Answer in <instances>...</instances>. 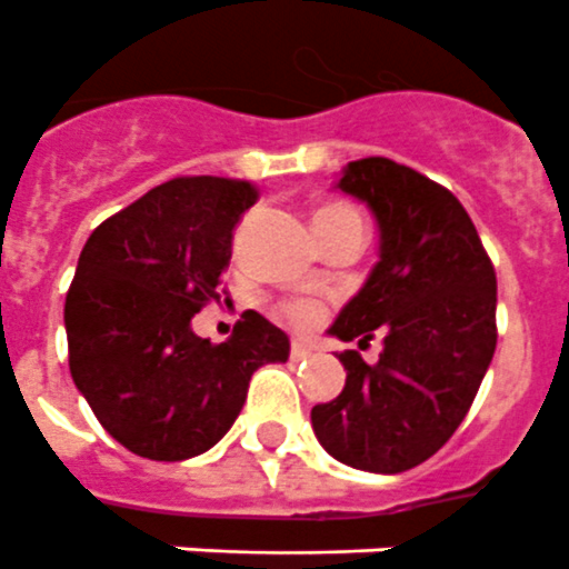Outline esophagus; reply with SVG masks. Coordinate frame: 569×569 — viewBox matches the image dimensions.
Masks as SVG:
<instances>
[{
  "label": "esophagus",
  "mask_w": 569,
  "mask_h": 569,
  "mask_svg": "<svg viewBox=\"0 0 569 569\" xmlns=\"http://www.w3.org/2000/svg\"><path fill=\"white\" fill-rule=\"evenodd\" d=\"M311 352L313 349L308 347L306 340H293V343H290V358H293V361H302V358H308Z\"/></svg>",
  "instance_id": "1"
}]
</instances>
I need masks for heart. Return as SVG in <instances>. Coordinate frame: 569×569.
Wrapping results in <instances>:
<instances>
[{
	"mask_svg": "<svg viewBox=\"0 0 569 569\" xmlns=\"http://www.w3.org/2000/svg\"><path fill=\"white\" fill-rule=\"evenodd\" d=\"M358 220V213L352 211L349 206H340V202H331V206H322L320 211L313 213V222L320 220ZM288 317L297 326H313V322L320 320L322 317V308L317 306V302H308V299H302V302H293V306H288Z\"/></svg>",
	"mask_w": 569,
	"mask_h": 569,
	"instance_id": "obj_1",
	"label": "heart"
}]
</instances>
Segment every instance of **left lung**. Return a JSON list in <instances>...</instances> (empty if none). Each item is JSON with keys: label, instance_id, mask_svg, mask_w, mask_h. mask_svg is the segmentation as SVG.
<instances>
[{"label": "left lung", "instance_id": "8db88e82", "mask_svg": "<svg viewBox=\"0 0 569 569\" xmlns=\"http://www.w3.org/2000/svg\"><path fill=\"white\" fill-rule=\"evenodd\" d=\"M338 188L376 217L379 261L329 335L358 347L381 335V352H340L347 385L311 408V426L340 465L393 476L435 456L470 411L497 349V272L465 206L406 163L349 161Z\"/></svg>", "mask_w": 569, "mask_h": 569}]
</instances>
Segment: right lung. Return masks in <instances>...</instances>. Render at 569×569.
I'll list each match as a JSON object with an SVG mask.
<instances>
[{
    "instance_id": "add662e5",
    "label": "right lung",
    "mask_w": 569,
    "mask_h": 569,
    "mask_svg": "<svg viewBox=\"0 0 569 569\" xmlns=\"http://www.w3.org/2000/svg\"><path fill=\"white\" fill-rule=\"evenodd\" d=\"M249 181L184 176L93 229L63 306L70 372L102 429L149 461L202 456L238 420L252 372L284 363L288 335L247 311L226 343L190 320L220 299Z\"/></svg>"
}]
</instances>
